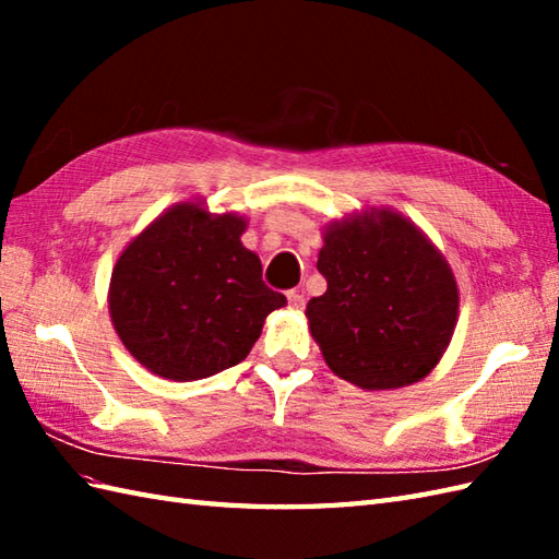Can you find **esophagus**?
Returning <instances> with one entry per match:
<instances>
[{
    "instance_id": "obj_1",
    "label": "esophagus",
    "mask_w": 559,
    "mask_h": 559,
    "mask_svg": "<svg viewBox=\"0 0 559 559\" xmlns=\"http://www.w3.org/2000/svg\"><path fill=\"white\" fill-rule=\"evenodd\" d=\"M288 305L293 307V310H302V307H305V295L300 290H290L288 293Z\"/></svg>"
}]
</instances>
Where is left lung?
<instances>
[{"mask_svg":"<svg viewBox=\"0 0 559 559\" xmlns=\"http://www.w3.org/2000/svg\"><path fill=\"white\" fill-rule=\"evenodd\" d=\"M317 269L326 293L307 302V324L329 370L384 391L420 382L442 360L459 319L449 261L418 225L370 206L322 230Z\"/></svg>","mask_w":559,"mask_h":559,"instance_id":"1","label":"left lung"}]
</instances>
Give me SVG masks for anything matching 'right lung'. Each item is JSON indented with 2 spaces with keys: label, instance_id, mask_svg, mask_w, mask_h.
<instances>
[{
  "label": "right lung",
  "instance_id": "1",
  "mask_svg": "<svg viewBox=\"0 0 559 559\" xmlns=\"http://www.w3.org/2000/svg\"><path fill=\"white\" fill-rule=\"evenodd\" d=\"M247 218L189 199L151 221L112 269L108 310L124 348L170 382H194L242 362L286 295L261 281L242 245Z\"/></svg>",
  "mask_w": 559,
  "mask_h": 559
}]
</instances>
